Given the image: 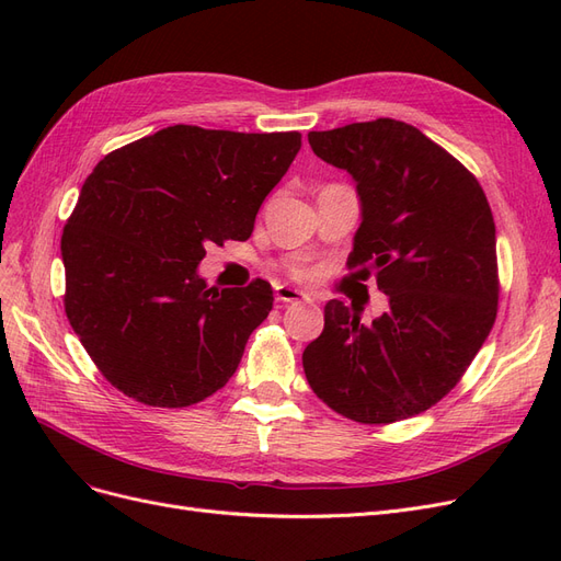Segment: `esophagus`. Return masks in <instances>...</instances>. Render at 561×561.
I'll list each match as a JSON object with an SVG mask.
<instances>
[{
    "label": "esophagus",
    "instance_id": "1",
    "mask_svg": "<svg viewBox=\"0 0 561 561\" xmlns=\"http://www.w3.org/2000/svg\"><path fill=\"white\" fill-rule=\"evenodd\" d=\"M276 301L280 304H290V301H311V297L307 293L297 290V287L290 285H278L276 287Z\"/></svg>",
    "mask_w": 561,
    "mask_h": 561
}]
</instances>
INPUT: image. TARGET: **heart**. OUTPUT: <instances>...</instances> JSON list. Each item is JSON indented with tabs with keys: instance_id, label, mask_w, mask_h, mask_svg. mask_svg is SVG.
<instances>
[{
	"instance_id": "heart-1",
	"label": "heart",
	"mask_w": 561,
	"mask_h": 561,
	"mask_svg": "<svg viewBox=\"0 0 561 561\" xmlns=\"http://www.w3.org/2000/svg\"><path fill=\"white\" fill-rule=\"evenodd\" d=\"M285 268H287V274H290L293 278H299V280H307L316 274V268L311 266V262L307 257H295L285 264Z\"/></svg>"
}]
</instances>
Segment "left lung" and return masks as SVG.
<instances>
[{"mask_svg":"<svg viewBox=\"0 0 561 561\" xmlns=\"http://www.w3.org/2000/svg\"><path fill=\"white\" fill-rule=\"evenodd\" d=\"M313 154L355 180L363 222L348 268L377 278L388 311L365 325L332 299L304 348L313 393L358 423L431 410L461 381L499 311L496 227L482 186L419 128L375 118L311 130Z\"/></svg>","mask_w":561,"mask_h":561,"instance_id":"1","label":"left lung"}]
</instances>
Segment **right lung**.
<instances>
[{
    "instance_id": "add662e5",
    "label": "right lung",
    "mask_w": 561,
    "mask_h": 561,
    "mask_svg": "<svg viewBox=\"0 0 561 561\" xmlns=\"http://www.w3.org/2000/svg\"><path fill=\"white\" fill-rule=\"evenodd\" d=\"M301 133L168 126L114 149L81 186L60 239L65 313L95 367L149 407L222 388L274 307L262 278L208 287L206 245L248 241Z\"/></svg>"
}]
</instances>
